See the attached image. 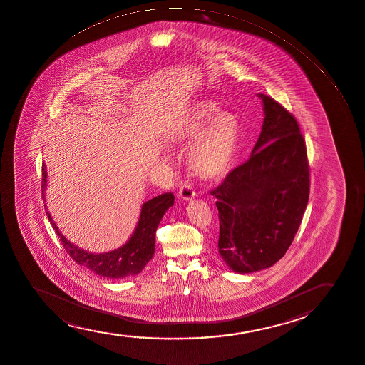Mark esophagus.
<instances>
[{"label":"esophagus","instance_id":"1","mask_svg":"<svg viewBox=\"0 0 365 365\" xmlns=\"http://www.w3.org/2000/svg\"><path fill=\"white\" fill-rule=\"evenodd\" d=\"M179 196L182 200H185V201H190V200H192L196 196V191L193 189L192 185L186 181L184 184H181L180 190H179Z\"/></svg>","mask_w":365,"mask_h":365}]
</instances>
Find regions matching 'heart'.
<instances>
[{
    "mask_svg": "<svg viewBox=\"0 0 365 365\" xmlns=\"http://www.w3.org/2000/svg\"><path fill=\"white\" fill-rule=\"evenodd\" d=\"M190 143L187 160L197 175L214 179L229 170L239 148V123L208 100L198 101L176 120L170 140Z\"/></svg>",
    "mask_w": 365,
    "mask_h": 365,
    "instance_id": "b5f03b06",
    "label": "heart"
}]
</instances>
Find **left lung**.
I'll list each match as a JSON object with an SVG mask.
<instances>
[{
  "mask_svg": "<svg viewBox=\"0 0 365 365\" xmlns=\"http://www.w3.org/2000/svg\"><path fill=\"white\" fill-rule=\"evenodd\" d=\"M258 96L265 118L251 157L210 190L219 212V253L241 274L285 256L309 198V162L296 118L272 97Z\"/></svg>",
  "mask_w": 365,
  "mask_h": 365,
  "instance_id": "obj_1",
  "label": "left lung"
}]
</instances>
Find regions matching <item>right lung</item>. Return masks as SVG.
Listing matches in <instances>:
<instances>
[{
  "mask_svg": "<svg viewBox=\"0 0 365 365\" xmlns=\"http://www.w3.org/2000/svg\"><path fill=\"white\" fill-rule=\"evenodd\" d=\"M47 172L45 164H42L41 192L45 201V187H46ZM174 205L173 192L162 193L143 203L138 227L130 240L123 247L107 253H90L76 245L69 242L63 235L61 234L55 222L51 218V214L46 212L51 225L59 236L61 243L63 245L68 255L76 263L90 269L96 275L109 279H119L128 275H136L141 272L145 265L152 259L155 255V230L163 218L164 213L169 207Z\"/></svg>",
  "mask_w": 365,
  "mask_h": 365,
  "instance_id": "1",
  "label": "right lung"
}]
</instances>
